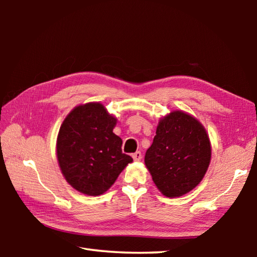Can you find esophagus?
Returning a JSON list of instances; mask_svg holds the SVG:
<instances>
[{
  "instance_id": "34e87169",
  "label": "esophagus",
  "mask_w": 257,
  "mask_h": 257,
  "mask_svg": "<svg viewBox=\"0 0 257 257\" xmlns=\"http://www.w3.org/2000/svg\"><path fill=\"white\" fill-rule=\"evenodd\" d=\"M142 158H143V155H142L141 152H136V153L133 154V159H134L135 161H141Z\"/></svg>"
}]
</instances>
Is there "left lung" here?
Returning a JSON list of instances; mask_svg holds the SVG:
<instances>
[{"instance_id":"obj_1","label":"left lung","mask_w":257,"mask_h":257,"mask_svg":"<svg viewBox=\"0 0 257 257\" xmlns=\"http://www.w3.org/2000/svg\"><path fill=\"white\" fill-rule=\"evenodd\" d=\"M210 161L211 143L205 128L182 111L160 120L153 144L145 154L154 184L171 198L193 190L205 176Z\"/></svg>"}]
</instances>
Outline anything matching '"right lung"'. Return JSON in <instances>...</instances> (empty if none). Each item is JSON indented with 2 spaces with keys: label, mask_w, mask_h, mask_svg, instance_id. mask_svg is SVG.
Segmentation results:
<instances>
[{
  "label": "right lung",
  "mask_w": 257,
  "mask_h": 257,
  "mask_svg": "<svg viewBox=\"0 0 257 257\" xmlns=\"http://www.w3.org/2000/svg\"><path fill=\"white\" fill-rule=\"evenodd\" d=\"M115 124L116 118L97 102L76 106L61 124L56 156L62 175L76 190L102 195L133 162L122 153V139L113 133Z\"/></svg>",
  "instance_id": "1"
}]
</instances>
